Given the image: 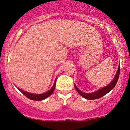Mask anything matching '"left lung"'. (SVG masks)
I'll use <instances>...</instances> for the list:
<instances>
[{
  "instance_id": "obj_1",
  "label": "left lung",
  "mask_w": 130,
  "mask_h": 130,
  "mask_svg": "<svg viewBox=\"0 0 130 130\" xmlns=\"http://www.w3.org/2000/svg\"><path fill=\"white\" fill-rule=\"evenodd\" d=\"M120 65H119L117 72H116V75H115L113 80L110 82L109 84L107 85V86H106V87H103V88L99 89V90H96V91L93 92H91V93L83 92H82L80 90H79L78 88H77V87L75 86V84H74L75 88V89L77 91V92H78L81 96L84 98L85 99H89V100L99 99V98H101V97H103V95H106V94L109 92L115 87L118 80L119 76H120Z\"/></svg>"
}]
</instances>
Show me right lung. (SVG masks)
<instances>
[{
    "instance_id": "right-lung-1",
    "label": "right lung",
    "mask_w": 130,
    "mask_h": 130,
    "mask_svg": "<svg viewBox=\"0 0 130 130\" xmlns=\"http://www.w3.org/2000/svg\"><path fill=\"white\" fill-rule=\"evenodd\" d=\"M56 81H57V78H56L55 80L54 84H53V87H52L50 90H49L48 91L46 92L43 93V94H33V93H29L27 92L24 91V90H21V89H19V87H18V89L19 90L21 93H23L24 95H26L27 98H29V99L33 101H42L43 99H45L46 98H47L48 97H49L50 95H52V93L54 92L55 88L56 86Z\"/></svg>"
}]
</instances>
